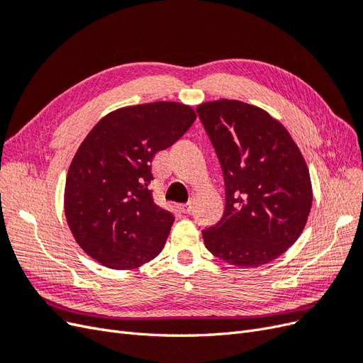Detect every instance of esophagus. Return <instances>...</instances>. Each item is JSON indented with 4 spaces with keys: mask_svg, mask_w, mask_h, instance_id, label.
<instances>
[{
    "mask_svg": "<svg viewBox=\"0 0 363 363\" xmlns=\"http://www.w3.org/2000/svg\"><path fill=\"white\" fill-rule=\"evenodd\" d=\"M179 208H180V212H183V213H191L192 212V201H188V203H184V204H180L179 206Z\"/></svg>",
    "mask_w": 363,
    "mask_h": 363,
    "instance_id": "34e87169",
    "label": "esophagus"
}]
</instances>
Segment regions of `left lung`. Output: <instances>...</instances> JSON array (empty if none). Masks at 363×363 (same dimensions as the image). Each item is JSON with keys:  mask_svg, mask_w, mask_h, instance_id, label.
<instances>
[{"mask_svg": "<svg viewBox=\"0 0 363 363\" xmlns=\"http://www.w3.org/2000/svg\"><path fill=\"white\" fill-rule=\"evenodd\" d=\"M224 175L225 208L203 230L207 250L236 267H259L300 238L312 207L307 164L288 130L236 100L196 107Z\"/></svg>", "mask_w": 363, "mask_h": 363, "instance_id": "obj_1", "label": "left lung"}]
</instances>
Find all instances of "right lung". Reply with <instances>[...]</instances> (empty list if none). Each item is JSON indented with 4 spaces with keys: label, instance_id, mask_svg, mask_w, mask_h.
Listing matches in <instances>:
<instances>
[{
    "label": "right lung",
    "instance_id": "add662e5",
    "mask_svg": "<svg viewBox=\"0 0 363 363\" xmlns=\"http://www.w3.org/2000/svg\"><path fill=\"white\" fill-rule=\"evenodd\" d=\"M196 115L157 101L104 116L75 152L65 186V215L79 245L112 269H133L162 251L174 215L152 200L151 163Z\"/></svg>",
    "mask_w": 363,
    "mask_h": 363
}]
</instances>
